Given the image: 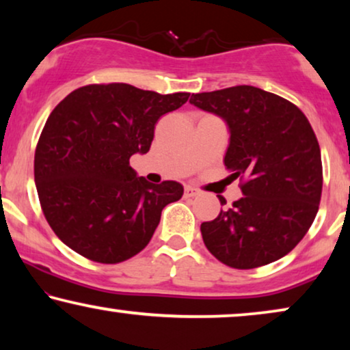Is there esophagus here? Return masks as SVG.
Segmentation results:
<instances>
[{"instance_id":"1","label":"esophagus","mask_w":350,"mask_h":350,"mask_svg":"<svg viewBox=\"0 0 350 350\" xmlns=\"http://www.w3.org/2000/svg\"><path fill=\"white\" fill-rule=\"evenodd\" d=\"M196 196H199V191L193 188V186H186V188H185V198H196Z\"/></svg>"}]
</instances>
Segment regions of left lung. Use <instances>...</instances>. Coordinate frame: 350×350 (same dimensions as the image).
I'll list each match as a JSON object with an SVG mask.
<instances>
[{
	"label": "left lung",
	"mask_w": 350,
	"mask_h": 350,
	"mask_svg": "<svg viewBox=\"0 0 350 350\" xmlns=\"http://www.w3.org/2000/svg\"><path fill=\"white\" fill-rule=\"evenodd\" d=\"M189 103L228 124L224 165L242 181L243 198L200 224L205 247L236 269L280 260L309 231L322 196V157L308 118L253 85L193 94Z\"/></svg>",
	"instance_id": "obj_1"
}]
</instances>
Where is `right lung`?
Segmentation results:
<instances>
[{
  "label": "right lung",
  "instance_id": "add662e5",
  "mask_svg": "<svg viewBox=\"0 0 350 350\" xmlns=\"http://www.w3.org/2000/svg\"><path fill=\"white\" fill-rule=\"evenodd\" d=\"M188 98L113 83L84 85L57 105L35 151V183L42 213L65 245L103 265L148 245L162 208L181 199L183 186L152 185L129 159L150 151L159 118Z\"/></svg>",
  "mask_w": 350,
  "mask_h": 350
}]
</instances>
